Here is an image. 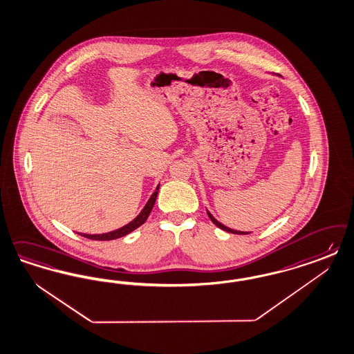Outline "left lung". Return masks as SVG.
Wrapping results in <instances>:
<instances>
[{
    "instance_id": "obj_1",
    "label": "left lung",
    "mask_w": 354,
    "mask_h": 354,
    "mask_svg": "<svg viewBox=\"0 0 354 354\" xmlns=\"http://www.w3.org/2000/svg\"><path fill=\"white\" fill-rule=\"evenodd\" d=\"M207 214H208V217L211 218V221L216 225V227H218L220 229H223V230H225V232H229V233H234V234H249L250 232H241V230H236V229H232L228 228V227H225L224 224H221L220 221H217L216 218L215 217L212 216V214L207 209Z\"/></svg>"
}]
</instances>
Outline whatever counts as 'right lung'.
<instances>
[{
	"mask_svg": "<svg viewBox=\"0 0 354 354\" xmlns=\"http://www.w3.org/2000/svg\"><path fill=\"white\" fill-rule=\"evenodd\" d=\"M159 187L160 185H158L156 189H155V192H153V194L149 196V202L146 203V205L143 207V209L140 211V214H139L134 220H131L129 224L124 225L122 228L115 229V230L108 232V233H102V234H86V233H80V236H83V237H86V239H90V240L109 241L115 240V239H120V237H124L126 234L131 233L133 230L139 228V227L147 220L149 212L152 211V207H153L155 202H156V196H158Z\"/></svg>",
	"mask_w": 354,
	"mask_h": 354,
	"instance_id": "1",
	"label": "right lung"
}]
</instances>
